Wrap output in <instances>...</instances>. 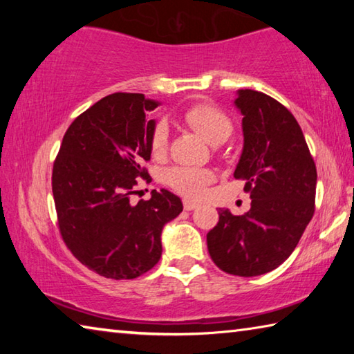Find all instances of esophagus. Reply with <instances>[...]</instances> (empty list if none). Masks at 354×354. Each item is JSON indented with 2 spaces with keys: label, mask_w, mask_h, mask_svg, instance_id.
<instances>
[{
  "label": "esophagus",
  "mask_w": 354,
  "mask_h": 354,
  "mask_svg": "<svg viewBox=\"0 0 354 354\" xmlns=\"http://www.w3.org/2000/svg\"><path fill=\"white\" fill-rule=\"evenodd\" d=\"M183 205H184L185 211H194L195 207H198V203H195V201H192V200H184Z\"/></svg>",
  "instance_id": "obj_1"
}]
</instances>
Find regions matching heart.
Masks as SVG:
<instances>
[{"instance_id": "obj_1", "label": "heart", "mask_w": 354, "mask_h": 354, "mask_svg": "<svg viewBox=\"0 0 354 354\" xmlns=\"http://www.w3.org/2000/svg\"><path fill=\"white\" fill-rule=\"evenodd\" d=\"M181 120L212 145L225 142L232 133L231 118L220 107L211 103L190 104L181 112ZM167 143H169V131L165 123L160 122L154 127L149 140L153 156L156 158L164 156ZM212 179L214 175L211 170L198 169V167H173L165 175V183L189 198H200Z\"/></svg>"}]
</instances>
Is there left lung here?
Here are the masks:
<instances>
[{
    "mask_svg": "<svg viewBox=\"0 0 354 354\" xmlns=\"http://www.w3.org/2000/svg\"><path fill=\"white\" fill-rule=\"evenodd\" d=\"M243 151L234 178L250 194L247 214L218 209L207 250L220 270L257 277L279 267L301 239L315 211L317 169L295 117L268 95L239 91Z\"/></svg>",
    "mask_w": 354,
    "mask_h": 354,
    "instance_id": "left-lung-1",
    "label": "left lung"
}]
</instances>
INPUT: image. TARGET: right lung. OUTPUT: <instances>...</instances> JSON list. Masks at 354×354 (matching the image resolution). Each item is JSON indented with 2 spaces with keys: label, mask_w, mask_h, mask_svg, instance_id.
Returning a JSON list of instances; mask_svg holds the SVG:
<instances>
[{
  "label": "right lung",
  "mask_w": 354,
  "mask_h": 354,
  "mask_svg": "<svg viewBox=\"0 0 354 354\" xmlns=\"http://www.w3.org/2000/svg\"><path fill=\"white\" fill-rule=\"evenodd\" d=\"M159 103L142 93L101 98L70 124L53 164V196L64 243L100 277L134 279L159 262L162 227L183 211L171 192L129 203L137 179L151 181L154 120Z\"/></svg>",
  "instance_id": "1"
}]
</instances>
